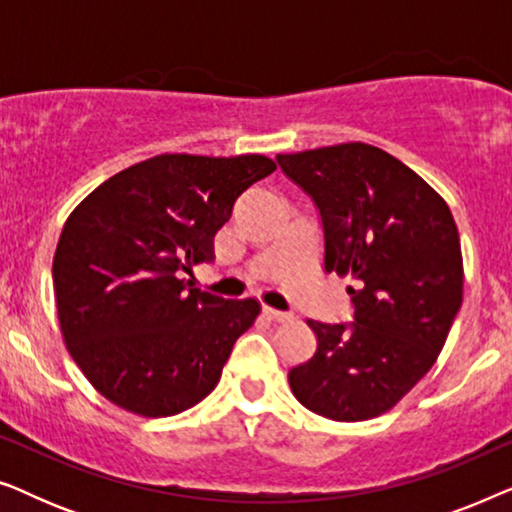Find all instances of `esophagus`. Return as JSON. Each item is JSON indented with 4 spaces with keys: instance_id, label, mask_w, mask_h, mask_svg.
I'll return each instance as SVG.
<instances>
[{
    "instance_id": "obj_1",
    "label": "esophagus",
    "mask_w": 512,
    "mask_h": 512,
    "mask_svg": "<svg viewBox=\"0 0 512 512\" xmlns=\"http://www.w3.org/2000/svg\"><path fill=\"white\" fill-rule=\"evenodd\" d=\"M263 314L268 317L270 321H291V312H282V310H275V307H268L263 305Z\"/></svg>"
}]
</instances>
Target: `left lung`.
<instances>
[{"instance_id":"1","label":"left lung","mask_w":512,"mask_h":512,"mask_svg":"<svg viewBox=\"0 0 512 512\" xmlns=\"http://www.w3.org/2000/svg\"><path fill=\"white\" fill-rule=\"evenodd\" d=\"M277 163L317 207L324 270L354 282V321H307L317 352L289 370L293 396L335 422L382 415L429 373L461 307L457 223L419 174L377 146L279 153Z\"/></svg>"}]
</instances>
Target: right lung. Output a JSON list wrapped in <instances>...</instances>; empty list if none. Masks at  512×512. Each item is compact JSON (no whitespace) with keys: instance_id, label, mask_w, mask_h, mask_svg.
Masks as SVG:
<instances>
[{"instance_id":"obj_1","label":"right lung","mask_w":512,"mask_h":512,"mask_svg":"<svg viewBox=\"0 0 512 512\" xmlns=\"http://www.w3.org/2000/svg\"><path fill=\"white\" fill-rule=\"evenodd\" d=\"M272 172L256 153H163L114 174L69 214L53 258L55 303L69 354L104 398L170 417L216 387L261 305L195 289L179 270L214 261L235 200Z\"/></svg>"}]
</instances>
